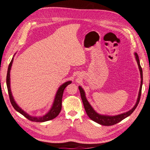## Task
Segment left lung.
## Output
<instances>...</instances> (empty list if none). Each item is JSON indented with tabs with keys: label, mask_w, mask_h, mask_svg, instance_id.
I'll return each mask as SVG.
<instances>
[{
	"label": "left lung",
	"mask_w": 150,
	"mask_h": 150,
	"mask_svg": "<svg viewBox=\"0 0 150 150\" xmlns=\"http://www.w3.org/2000/svg\"><path fill=\"white\" fill-rule=\"evenodd\" d=\"M135 58H136V60L137 61V63L138 65L139 69L140 71V75H141V85H140V88L139 91L138 93V97L137 98V101L136 104H135L134 106L130 109V110L128 111L127 112L122 113V114H120L118 115H115V116H109V115H100L99 113H98L96 111L94 110V109L92 107L89 103V102L87 100L86 97L85 96V92L83 88L81 86H79V90L80 92V94H81V97L83 101V104L84 105V108L86 111V112L87 115L88 116V117L100 125H105V126H110L113 125L115 124H116L121 122L122 120L123 119L126 118L128 116H130L132 113L134 112V111L137 108V105L139 103L140 100V97L141 95V90H142V70L140 65V62H139V58L138 54L137 53H134Z\"/></svg>",
	"instance_id": "1"
}]
</instances>
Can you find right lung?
<instances>
[{"instance_id":"obj_1","label":"right lung","mask_w":150,"mask_h":150,"mask_svg":"<svg viewBox=\"0 0 150 150\" xmlns=\"http://www.w3.org/2000/svg\"><path fill=\"white\" fill-rule=\"evenodd\" d=\"M15 55V54H14ZM13 56L11 61L9 65L8 69V73H7V78H6V84H7V87H8V93L9 96V98L11 103L14 109L18 112H20V114L23 115L25 118H27L29 120L32 122H45L46 121H49V120H53L54 118H56L57 116L59 115V113L61 111L62 109V96L64 93V91L67 86H68L69 84L72 83L71 81H68L67 82H65L63 83L62 85H60V86L58 88L57 92L56 93L55 97L54 98V101L53 103V104L52 105V108H50V110L48 111L47 113L45 115H44L41 116H33L30 115H28L24 110H23L19 105H18L16 103L14 99V97L13 96V94L11 92V82H10V72L11 69V66L13 62V59L14 57Z\"/></svg>"}]
</instances>
